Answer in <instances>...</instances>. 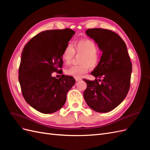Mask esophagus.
Instances as JSON below:
<instances>
[{
  "instance_id": "obj_1",
  "label": "esophagus",
  "mask_w": 150,
  "mask_h": 150,
  "mask_svg": "<svg viewBox=\"0 0 150 150\" xmlns=\"http://www.w3.org/2000/svg\"><path fill=\"white\" fill-rule=\"evenodd\" d=\"M75 80H76V81H79L81 80V78H75Z\"/></svg>"
}]
</instances>
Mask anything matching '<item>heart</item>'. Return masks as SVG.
I'll return each mask as SVG.
<instances>
[{
  "label": "heart",
  "mask_w": 150,
  "mask_h": 150,
  "mask_svg": "<svg viewBox=\"0 0 150 150\" xmlns=\"http://www.w3.org/2000/svg\"><path fill=\"white\" fill-rule=\"evenodd\" d=\"M98 47L92 40L89 39H81L76 41L74 44H68L63 50L61 57L66 64L71 62L72 57L76 53H81L83 55L81 57L79 66H72L67 68L65 73L74 78H80L84 74L88 72L89 67L95 68L99 64L100 57L97 51Z\"/></svg>",
  "instance_id": "b5f03b06"
}]
</instances>
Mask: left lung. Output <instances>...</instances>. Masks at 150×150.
<instances>
[{
    "label": "left lung",
    "instance_id": "left-lung-1",
    "mask_svg": "<svg viewBox=\"0 0 150 150\" xmlns=\"http://www.w3.org/2000/svg\"><path fill=\"white\" fill-rule=\"evenodd\" d=\"M86 34L94 40L103 54L99 64L91 72L99 79H83L87 84L84 98L94 111L107 112L120 104L128 94L132 64L125 42L116 33L94 28L88 29Z\"/></svg>",
    "mask_w": 150,
    "mask_h": 150
}]
</instances>
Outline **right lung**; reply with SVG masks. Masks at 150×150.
<instances>
[{"label": "right lung", "instance_id": "1", "mask_svg": "<svg viewBox=\"0 0 150 150\" xmlns=\"http://www.w3.org/2000/svg\"><path fill=\"white\" fill-rule=\"evenodd\" d=\"M75 34L70 29L43 31L32 38L21 55L19 81L25 101L37 111L53 113L64 106L73 77L51 76L62 67V52Z\"/></svg>", "mask_w": 150, "mask_h": 150}]
</instances>
